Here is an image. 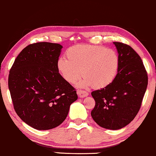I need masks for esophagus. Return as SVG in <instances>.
<instances>
[{
  "label": "esophagus",
  "instance_id": "1",
  "mask_svg": "<svg viewBox=\"0 0 156 156\" xmlns=\"http://www.w3.org/2000/svg\"><path fill=\"white\" fill-rule=\"evenodd\" d=\"M77 94H78V97L80 98L87 97V96L88 95V93H87V92L84 91V90H78L77 91Z\"/></svg>",
  "mask_w": 156,
  "mask_h": 156
}]
</instances>
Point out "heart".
Listing matches in <instances>:
<instances>
[{"label": "heart", "instance_id": "1", "mask_svg": "<svg viewBox=\"0 0 156 156\" xmlns=\"http://www.w3.org/2000/svg\"><path fill=\"white\" fill-rule=\"evenodd\" d=\"M67 59L58 58L57 69L61 76L69 83H78L81 87L93 85L95 88L107 86L117 76L119 58L117 52L102 46L78 44L66 51Z\"/></svg>", "mask_w": 156, "mask_h": 156}]
</instances>
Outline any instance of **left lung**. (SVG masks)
<instances>
[{"label": "left lung", "mask_w": 156, "mask_h": 156, "mask_svg": "<svg viewBox=\"0 0 156 156\" xmlns=\"http://www.w3.org/2000/svg\"><path fill=\"white\" fill-rule=\"evenodd\" d=\"M119 58L117 74L110 84L93 91L94 121L105 129L117 130L128 125L139 112L148 85L141 57L130 46L115 41Z\"/></svg>", "instance_id": "obj_1"}]
</instances>
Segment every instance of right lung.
<instances>
[{
    "instance_id": "add662e5",
    "label": "right lung",
    "mask_w": 156,
    "mask_h": 156,
    "mask_svg": "<svg viewBox=\"0 0 156 156\" xmlns=\"http://www.w3.org/2000/svg\"><path fill=\"white\" fill-rule=\"evenodd\" d=\"M62 48L50 42L28 45L10 70L8 88L15 110L24 122L37 130L59 126L78 99L75 88L57 69Z\"/></svg>"
}]
</instances>
